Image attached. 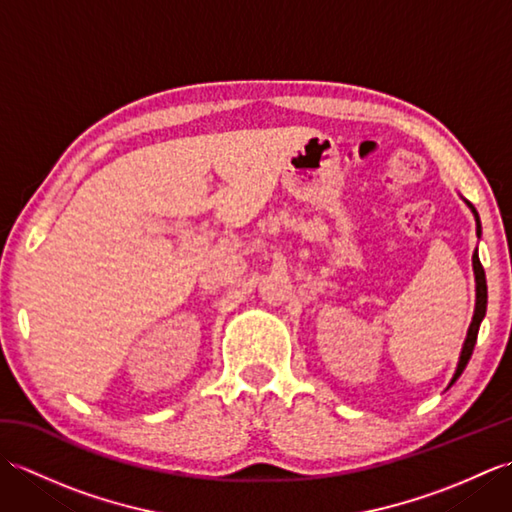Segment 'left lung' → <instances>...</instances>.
Returning <instances> with one entry per match:
<instances>
[{
  "label": "left lung",
  "instance_id": "left-lung-1",
  "mask_svg": "<svg viewBox=\"0 0 512 512\" xmlns=\"http://www.w3.org/2000/svg\"><path fill=\"white\" fill-rule=\"evenodd\" d=\"M466 202V200H464ZM466 206H469L471 213L475 215V224H477V237L482 235V224H480V215H477L475 206L471 202H466ZM473 275H475V310H473V321L469 325V332H466V339H464V345H462V352H460V361H458V367H455V374L451 378L449 387L458 380L464 372L466 363H469V358L473 354V347H475V341H477V332H480V325L486 317V303H488V290H486V275H484V268L480 264V255H473Z\"/></svg>",
  "mask_w": 512,
  "mask_h": 512
}]
</instances>
